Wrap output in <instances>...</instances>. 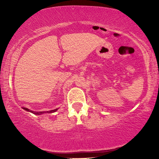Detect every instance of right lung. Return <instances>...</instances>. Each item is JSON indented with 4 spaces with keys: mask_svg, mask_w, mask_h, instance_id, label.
I'll use <instances>...</instances> for the list:
<instances>
[{
    "mask_svg": "<svg viewBox=\"0 0 159 159\" xmlns=\"http://www.w3.org/2000/svg\"><path fill=\"white\" fill-rule=\"evenodd\" d=\"M23 109L25 110V111H27L31 112V113H32V114H34L40 115V114H51V113L56 112V111L58 110V108H56V109L51 110V111H31V110L28 109L27 108H23Z\"/></svg>",
    "mask_w": 159,
    "mask_h": 159,
    "instance_id": "right-lung-1",
    "label": "right lung"
}]
</instances>
